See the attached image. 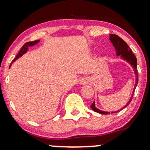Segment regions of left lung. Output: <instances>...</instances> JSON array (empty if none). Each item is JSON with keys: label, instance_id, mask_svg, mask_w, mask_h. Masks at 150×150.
I'll use <instances>...</instances> for the list:
<instances>
[{"label": "left lung", "instance_id": "obj_1", "mask_svg": "<svg viewBox=\"0 0 150 150\" xmlns=\"http://www.w3.org/2000/svg\"><path fill=\"white\" fill-rule=\"evenodd\" d=\"M110 40H111V42L112 43L113 46H115V48L116 50H117V56L121 55V57L123 59L126 60L128 62H129L130 64H131V66L134 67V72H135V74H136V84H135V86H134V91H133L132 96H131V99H130V100L128 101V102L127 103V104H125V105L124 106V107H122L121 110H118V111H116V112H111V113H115V112H117L121 111L122 109L125 108V107H126L128 104L131 103V100H132L133 96H134V91H135V88H136V87H137V83H138L139 75H138V70H137V58H136V57L134 56V54L132 53V51H131V48H129V46L127 45V43H125L123 40H122L121 38H120L119 36L116 35H115V34L110 35ZM91 108L94 112H98V113H100V114H102V115L110 114V112L101 111V110H98L97 108H96V107H95L94 102H93V104L91 105Z\"/></svg>", "mask_w": 150, "mask_h": 150}]
</instances>
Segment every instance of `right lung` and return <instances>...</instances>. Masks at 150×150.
Masks as SVG:
<instances>
[{"label":"right lung","mask_w":150,"mask_h":150,"mask_svg":"<svg viewBox=\"0 0 150 150\" xmlns=\"http://www.w3.org/2000/svg\"><path fill=\"white\" fill-rule=\"evenodd\" d=\"M39 42V40H34V41H31V42H28V43H25V44L23 45V46L22 47V48L20 49V51H19V53H18V54L16 55V57H15L14 59H13V61L11 62V64H13V62L14 61H16V59H17L19 57H21L22 55H23L24 54H25V53L27 52V51H28V47L29 46H34V45H35L36 43H38ZM11 67V66H10Z\"/></svg>","instance_id":"obj_1"}]
</instances>
